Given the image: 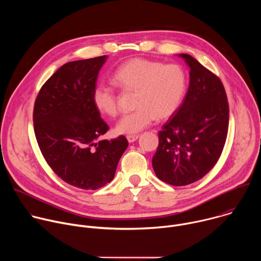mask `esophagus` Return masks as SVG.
I'll return each mask as SVG.
<instances>
[{
  "label": "esophagus",
  "instance_id": "obj_1",
  "mask_svg": "<svg viewBox=\"0 0 261 261\" xmlns=\"http://www.w3.org/2000/svg\"><path fill=\"white\" fill-rule=\"evenodd\" d=\"M139 137L138 134H134V135H127V140L131 143V142H134L135 140H137Z\"/></svg>",
  "mask_w": 261,
  "mask_h": 261
}]
</instances>
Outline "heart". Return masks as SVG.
<instances>
[{
    "label": "heart",
    "instance_id": "b5f03b06",
    "mask_svg": "<svg viewBox=\"0 0 261 261\" xmlns=\"http://www.w3.org/2000/svg\"><path fill=\"white\" fill-rule=\"evenodd\" d=\"M113 83L125 92H135L133 113L125 115L116 125L119 134L140 132L157 119L171 117L178 109L186 91L187 79L177 64L136 58L122 64L111 76ZM94 106L100 114L114 118L118 115L115 91L97 84L92 93Z\"/></svg>",
    "mask_w": 261,
    "mask_h": 261
}]
</instances>
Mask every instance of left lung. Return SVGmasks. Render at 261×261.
<instances>
[{"label": "left lung", "instance_id": "left-lung-1", "mask_svg": "<svg viewBox=\"0 0 261 261\" xmlns=\"http://www.w3.org/2000/svg\"><path fill=\"white\" fill-rule=\"evenodd\" d=\"M190 68L186 97L162 130L152 164L157 177L186 186L203 177L217 163L228 131L229 106L220 79L187 54Z\"/></svg>", "mask_w": 261, "mask_h": 261}]
</instances>
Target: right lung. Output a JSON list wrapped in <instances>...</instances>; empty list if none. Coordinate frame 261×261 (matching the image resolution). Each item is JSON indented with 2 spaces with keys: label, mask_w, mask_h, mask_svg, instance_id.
Here are the masks:
<instances>
[{
  "label": "right lung",
  "mask_w": 261,
  "mask_h": 261,
  "mask_svg": "<svg viewBox=\"0 0 261 261\" xmlns=\"http://www.w3.org/2000/svg\"><path fill=\"white\" fill-rule=\"evenodd\" d=\"M107 56L69 62L59 68L36 98L33 121L40 151L67 184L96 190L113 180L126 151L125 136L106 140L108 126L92 100Z\"/></svg>",
  "instance_id": "right-lung-1"
}]
</instances>
